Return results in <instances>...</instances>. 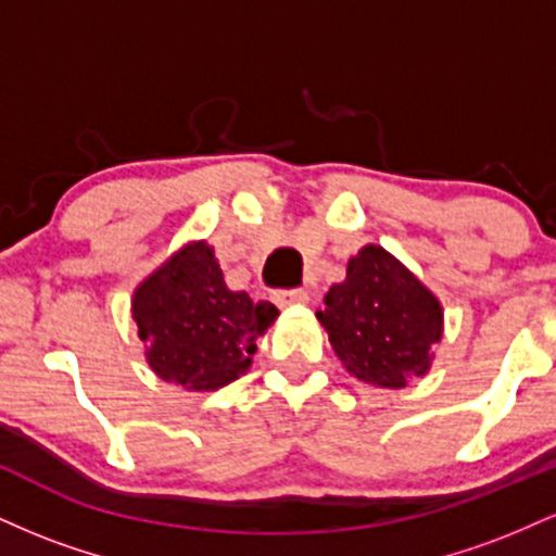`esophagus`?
<instances>
[{
  "instance_id": "obj_1",
  "label": "esophagus",
  "mask_w": 556,
  "mask_h": 556,
  "mask_svg": "<svg viewBox=\"0 0 556 556\" xmlns=\"http://www.w3.org/2000/svg\"><path fill=\"white\" fill-rule=\"evenodd\" d=\"M274 303L279 308H290V305H305L308 303V292L305 290H279L274 292Z\"/></svg>"
}]
</instances>
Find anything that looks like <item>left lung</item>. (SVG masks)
Listing matches in <instances>:
<instances>
[{
    "mask_svg": "<svg viewBox=\"0 0 556 556\" xmlns=\"http://www.w3.org/2000/svg\"><path fill=\"white\" fill-rule=\"evenodd\" d=\"M329 344L353 379L402 389L431 371V348L444 334L442 300L376 242L348 261V274L316 311Z\"/></svg>",
    "mask_w": 556,
    "mask_h": 556,
    "instance_id": "1",
    "label": "left lung"
}]
</instances>
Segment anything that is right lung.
<instances>
[{
  "mask_svg": "<svg viewBox=\"0 0 556 556\" xmlns=\"http://www.w3.org/2000/svg\"><path fill=\"white\" fill-rule=\"evenodd\" d=\"M130 314L159 379L188 392H216L248 374L256 340L279 311L229 290L214 248L188 240L138 282Z\"/></svg>",
  "mask_w": 556,
  "mask_h": 556,
  "instance_id": "add662e5",
  "label": "right lung"
}]
</instances>
